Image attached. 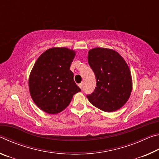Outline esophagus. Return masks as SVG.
I'll list each match as a JSON object with an SVG mask.
<instances>
[{
	"mask_svg": "<svg viewBox=\"0 0 159 159\" xmlns=\"http://www.w3.org/2000/svg\"><path fill=\"white\" fill-rule=\"evenodd\" d=\"M83 83H79V86L80 87V89H82V88H83Z\"/></svg>",
	"mask_w": 159,
	"mask_h": 159,
	"instance_id": "1",
	"label": "esophagus"
}]
</instances>
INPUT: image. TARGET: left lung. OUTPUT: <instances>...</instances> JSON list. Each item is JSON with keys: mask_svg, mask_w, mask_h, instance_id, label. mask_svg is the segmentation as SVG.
Returning <instances> with one entry per match:
<instances>
[{"mask_svg": "<svg viewBox=\"0 0 159 159\" xmlns=\"http://www.w3.org/2000/svg\"><path fill=\"white\" fill-rule=\"evenodd\" d=\"M88 63L96 78L94 92L88 95V100L104 111L112 112L124 105L132 91L130 69L115 50L95 48L88 52Z\"/></svg>", "mask_w": 159, "mask_h": 159, "instance_id": "left-lung-1", "label": "left lung"}]
</instances>
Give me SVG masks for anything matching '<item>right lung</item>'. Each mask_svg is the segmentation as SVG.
Segmentation results:
<instances>
[{"label":"right lung","instance_id":"add662e5","mask_svg":"<svg viewBox=\"0 0 159 159\" xmlns=\"http://www.w3.org/2000/svg\"><path fill=\"white\" fill-rule=\"evenodd\" d=\"M76 52L66 48L48 49L38 58L29 79L34 103L50 114L62 111L80 91L70 66Z\"/></svg>","mask_w":159,"mask_h":159}]
</instances>
